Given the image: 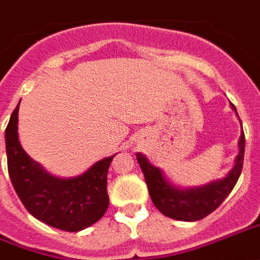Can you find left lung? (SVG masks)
Masks as SVG:
<instances>
[{"label":"left lung","mask_w":260,"mask_h":260,"mask_svg":"<svg viewBox=\"0 0 260 260\" xmlns=\"http://www.w3.org/2000/svg\"><path fill=\"white\" fill-rule=\"evenodd\" d=\"M230 105L237 114L236 107L233 104ZM244 149H245V137H244V132H241L239 140V155L236 156L233 169L230 170L229 174L225 178L212 181L203 186L188 189H181L171 185L166 179L163 171L152 166L145 155L136 153V156H137L138 165L144 173L146 186L156 208L163 215L173 219L194 222L215 211L233 190L243 170Z\"/></svg>","instance_id":"left-lung-1"}]
</instances>
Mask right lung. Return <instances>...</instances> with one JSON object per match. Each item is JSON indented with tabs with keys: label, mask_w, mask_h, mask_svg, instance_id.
<instances>
[{
	"label": "right lung",
	"mask_w": 260,
	"mask_h": 260,
	"mask_svg": "<svg viewBox=\"0 0 260 260\" xmlns=\"http://www.w3.org/2000/svg\"><path fill=\"white\" fill-rule=\"evenodd\" d=\"M19 105L7 130L8 171L12 185L26 210L46 225L64 232H79L103 218L109 204L107 174L114 156L91 166L83 174L58 178L27 155L19 141Z\"/></svg>",
	"instance_id": "obj_1"
}]
</instances>
